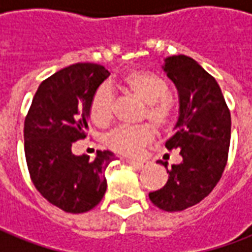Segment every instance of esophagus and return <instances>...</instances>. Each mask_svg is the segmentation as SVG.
<instances>
[{"mask_svg": "<svg viewBox=\"0 0 252 252\" xmlns=\"http://www.w3.org/2000/svg\"><path fill=\"white\" fill-rule=\"evenodd\" d=\"M129 165H132L133 168H138V169H142L145 168L146 165H148V161L146 160H126Z\"/></svg>", "mask_w": 252, "mask_h": 252, "instance_id": "esophagus-1", "label": "esophagus"}]
</instances>
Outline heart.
Returning <instances> with one entry per match:
<instances>
[{"label": "heart", "mask_w": 252, "mask_h": 252, "mask_svg": "<svg viewBox=\"0 0 252 252\" xmlns=\"http://www.w3.org/2000/svg\"><path fill=\"white\" fill-rule=\"evenodd\" d=\"M123 87L133 96L145 102V117L157 128H167L175 119V104L167 95L168 84L161 76L136 70L123 78ZM90 113L92 120L104 126L113 117V94L109 87L100 85L91 97ZM155 138V129L148 124L139 126H119L106 136V145L123 156H138L142 149Z\"/></svg>", "instance_id": "1"}]
</instances>
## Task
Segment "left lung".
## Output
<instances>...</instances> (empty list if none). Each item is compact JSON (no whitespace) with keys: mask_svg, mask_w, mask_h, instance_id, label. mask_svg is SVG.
Listing matches in <instances>:
<instances>
[{"mask_svg":"<svg viewBox=\"0 0 252 252\" xmlns=\"http://www.w3.org/2000/svg\"><path fill=\"white\" fill-rule=\"evenodd\" d=\"M164 71L179 95L175 132L165 142L168 150L179 149L181 164L168 168V181L149 198L164 211H184L207 197L226 167L230 145V112L215 78L189 56H169Z\"/></svg>","mask_w":252,"mask_h":252,"instance_id":"obj_1","label":"left lung"}]
</instances>
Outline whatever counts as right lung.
<instances>
[{"mask_svg": "<svg viewBox=\"0 0 252 252\" xmlns=\"http://www.w3.org/2000/svg\"><path fill=\"white\" fill-rule=\"evenodd\" d=\"M110 73L100 64L76 63L40 84L25 120V155L35 189L64 212L96 207L107 188L109 150L76 156L73 143L87 136L91 97Z\"/></svg>", "mask_w": 252, "mask_h": 252, "instance_id": "1", "label": "right lung"}]
</instances>
